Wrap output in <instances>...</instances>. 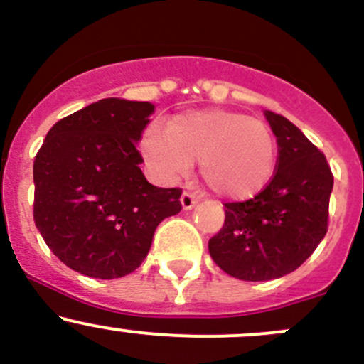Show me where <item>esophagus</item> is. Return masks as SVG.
Returning a JSON list of instances; mask_svg holds the SVG:
<instances>
[{"label":"esophagus","mask_w":364,"mask_h":364,"mask_svg":"<svg viewBox=\"0 0 364 364\" xmlns=\"http://www.w3.org/2000/svg\"><path fill=\"white\" fill-rule=\"evenodd\" d=\"M196 203H198V200L193 196V194H191V193H182V196H181V205H182L183 210L194 208V205H196Z\"/></svg>","instance_id":"esophagus-1"}]
</instances>
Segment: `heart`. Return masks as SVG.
<instances>
[{"instance_id":"b5f03b06","label":"heart","mask_w":364,"mask_h":364,"mask_svg":"<svg viewBox=\"0 0 364 364\" xmlns=\"http://www.w3.org/2000/svg\"><path fill=\"white\" fill-rule=\"evenodd\" d=\"M141 152L164 182L189 173L193 159H200L201 178L210 189L235 201L263 193L277 168V144L269 127L223 108L182 112L168 129L149 126Z\"/></svg>"}]
</instances>
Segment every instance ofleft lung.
<instances>
[{
	"mask_svg": "<svg viewBox=\"0 0 364 364\" xmlns=\"http://www.w3.org/2000/svg\"><path fill=\"white\" fill-rule=\"evenodd\" d=\"M279 145L277 171L263 193L226 203L224 226L210 238L212 259L228 275L249 282L294 272L328 231L333 175L319 149L293 122L264 110Z\"/></svg>",
	"mask_w": 364,
	"mask_h": 364,
	"instance_id": "1",
	"label": "left lung"
}]
</instances>
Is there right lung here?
Returning a JSON list of instances; mask_svg holds the SVG:
<instances>
[{
  "instance_id": "1",
  "label": "right lung",
  "mask_w": 364,
  "mask_h": 364,
  "mask_svg": "<svg viewBox=\"0 0 364 364\" xmlns=\"http://www.w3.org/2000/svg\"><path fill=\"white\" fill-rule=\"evenodd\" d=\"M149 101L105 98L50 127L33 164L35 224L68 268L119 279L147 257L156 228L182 210L181 189L147 182L136 144Z\"/></svg>"
}]
</instances>
